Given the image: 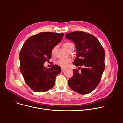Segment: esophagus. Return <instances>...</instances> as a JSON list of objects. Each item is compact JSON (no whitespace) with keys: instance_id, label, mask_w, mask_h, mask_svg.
<instances>
[{"instance_id":"obj_1","label":"esophagus","mask_w":123,"mask_h":123,"mask_svg":"<svg viewBox=\"0 0 123 123\" xmlns=\"http://www.w3.org/2000/svg\"><path fill=\"white\" fill-rule=\"evenodd\" d=\"M65 70H66L65 69H64V68H62V70H61V71H62V72H64V71H65Z\"/></svg>"}]
</instances>
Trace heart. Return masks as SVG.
Wrapping results in <instances>:
<instances>
[{"label": "heart", "mask_w": 123, "mask_h": 123, "mask_svg": "<svg viewBox=\"0 0 123 123\" xmlns=\"http://www.w3.org/2000/svg\"><path fill=\"white\" fill-rule=\"evenodd\" d=\"M63 46L66 50H67L69 51L71 48H74V44L70 42H65L63 44ZM57 50V46H54L52 49L51 50L52 55L54 56L56 55ZM72 60L71 58H67V59H59L57 62V64L58 65L62 68H66L68 66L69 64L72 62Z\"/></svg>", "instance_id": "1"}]
</instances>
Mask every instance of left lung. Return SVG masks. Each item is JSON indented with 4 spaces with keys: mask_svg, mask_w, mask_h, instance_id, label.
<instances>
[{
    "mask_svg": "<svg viewBox=\"0 0 123 123\" xmlns=\"http://www.w3.org/2000/svg\"><path fill=\"white\" fill-rule=\"evenodd\" d=\"M65 37L73 41L76 47V58L73 64L77 67L84 66L80 73L77 69L73 70L68 85L77 93L89 94L98 85L105 69L104 48L95 36L85 32H71Z\"/></svg>",
    "mask_w": 123,
    "mask_h": 123,
    "instance_id": "8db88e82",
    "label": "left lung"
}]
</instances>
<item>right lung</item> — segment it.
Instances as JSON below:
<instances>
[{
  "mask_svg": "<svg viewBox=\"0 0 123 123\" xmlns=\"http://www.w3.org/2000/svg\"><path fill=\"white\" fill-rule=\"evenodd\" d=\"M64 34L45 32L29 37L19 54L20 70L29 88L36 92L52 88L56 76L61 71L57 65L48 69L44 63L51 58V50L62 39Z\"/></svg>",
  "mask_w": 123,
  "mask_h": 123,
  "instance_id": "add662e5",
  "label": "right lung"
}]
</instances>
